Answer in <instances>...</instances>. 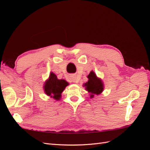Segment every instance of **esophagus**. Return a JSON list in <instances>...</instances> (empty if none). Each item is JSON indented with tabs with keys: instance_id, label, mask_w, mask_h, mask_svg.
<instances>
[{
	"instance_id": "1",
	"label": "esophagus",
	"mask_w": 150,
	"mask_h": 150,
	"mask_svg": "<svg viewBox=\"0 0 150 150\" xmlns=\"http://www.w3.org/2000/svg\"><path fill=\"white\" fill-rule=\"evenodd\" d=\"M71 81H72V82L76 83H78V81H79V80L78 79V78H77L76 77H74V76H72V77H71Z\"/></svg>"
}]
</instances>
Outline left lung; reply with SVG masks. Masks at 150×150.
Segmentation results:
<instances>
[{"instance_id": "8db88e82", "label": "left lung", "mask_w": 150, "mask_h": 150, "mask_svg": "<svg viewBox=\"0 0 150 150\" xmlns=\"http://www.w3.org/2000/svg\"><path fill=\"white\" fill-rule=\"evenodd\" d=\"M88 81L84 84L86 90L90 93V98H93L94 95L100 94L104 89V84L101 79L98 78L94 72L91 71L88 76Z\"/></svg>"}]
</instances>
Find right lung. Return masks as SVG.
Returning a JSON list of instances; mask_svg holds the SVG:
<instances>
[{
  "instance_id": "add662e5",
  "label": "right lung",
  "mask_w": 150,
  "mask_h": 150,
  "mask_svg": "<svg viewBox=\"0 0 150 150\" xmlns=\"http://www.w3.org/2000/svg\"><path fill=\"white\" fill-rule=\"evenodd\" d=\"M68 85V83L64 79H58L57 76L53 72H51L49 79L44 85V93L47 96H51L56 100H59L61 93Z\"/></svg>"
}]
</instances>
